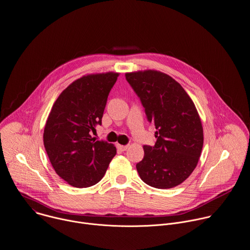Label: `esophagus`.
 Returning <instances> with one entry per match:
<instances>
[{
  "mask_svg": "<svg viewBox=\"0 0 250 250\" xmlns=\"http://www.w3.org/2000/svg\"><path fill=\"white\" fill-rule=\"evenodd\" d=\"M118 148L121 150V151H126L128 149V145H118Z\"/></svg>",
  "mask_w": 250,
  "mask_h": 250,
  "instance_id": "esophagus-1",
  "label": "esophagus"
}]
</instances>
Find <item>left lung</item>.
Segmentation results:
<instances>
[{
    "mask_svg": "<svg viewBox=\"0 0 250 250\" xmlns=\"http://www.w3.org/2000/svg\"><path fill=\"white\" fill-rule=\"evenodd\" d=\"M125 78L156 128L155 145H144V157L136 164L139 177L152 188H175L193 172L203 147L195 105L180 83L166 73L144 70L125 73Z\"/></svg>",
    "mask_w": 250,
    "mask_h": 250,
    "instance_id": "1",
    "label": "left lung"
}]
</instances>
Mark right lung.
I'll return each instance as SVG.
<instances>
[{"mask_svg": "<svg viewBox=\"0 0 250 250\" xmlns=\"http://www.w3.org/2000/svg\"><path fill=\"white\" fill-rule=\"evenodd\" d=\"M119 73L89 74L73 81L49 114L44 146L56 173L74 188L99 183L117 153L112 143L90 135L102 124L108 96Z\"/></svg>", "mask_w": 250, "mask_h": 250, "instance_id": "add662e5", "label": "right lung"}]
</instances>
